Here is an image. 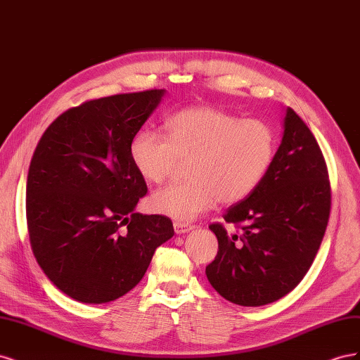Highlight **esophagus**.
<instances>
[{
	"instance_id": "34e87169",
	"label": "esophagus",
	"mask_w": 360,
	"mask_h": 360,
	"mask_svg": "<svg viewBox=\"0 0 360 360\" xmlns=\"http://www.w3.org/2000/svg\"><path fill=\"white\" fill-rule=\"evenodd\" d=\"M191 230H193V226L189 224L174 222V231H176V234H184V233H189Z\"/></svg>"
}]
</instances>
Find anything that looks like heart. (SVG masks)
Wrapping results in <instances>:
<instances>
[{
	"label": "heart",
	"instance_id": "b5f03b06",
	"mask_svg": "<svg viewBox=\"0 0 360 360\" xmlns=\"http://www.w3.org/2000/svg\"><path fill=\"white\" fill-rule=\"evenodd\" d=\"M275 155V135L259 120L210 106L181 110L167 120V136L139 130L129 146L136 172L148 183L167 180L180 160H191L189 180L151 195V212L189 222L219 200L234 204L252 193Z\"/></svg>",
	"mask_w": 360,
	"mask_h": 360
}]
</instances>
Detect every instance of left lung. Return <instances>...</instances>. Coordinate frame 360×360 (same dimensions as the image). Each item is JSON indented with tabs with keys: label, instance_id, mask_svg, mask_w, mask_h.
Masks as SVG:
<instances>
[{
	"label": "left lung",
	"instance_id": "1",
	"mask_svg": "<svg viewBox=\"0 0 360 360\" xmlns=\"http://www.w3.org/2000/svg\"><path fill=\"white\" fill-rule=\"evenodd\" d=\"M281 144L257 189L224 214L240 234L209 228L219 250L205 267L212 287L240 307L284 297L307 275L330 213V184L321 150L303 120L284 111Z\"/></svg>",
	"mask_w": 360,
	"mask_h": 360
}]
</instances>
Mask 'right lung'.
Segmentation results:
<instances>
[{
    "instance_id": "1",
    "label": "right lung",
    "mask_w": 360,
    "mask_h": 360,
    "mask_svg": "<svg viewBox=\"0 0 360 360\" xmlns=\"http://www.w3.org/2000/svg\"><path fill=\"white\" fill-rule=\"evenodd\" d=\"M165 90L115 94L61 114L40 138L27 180L32 252L49 281L82 303L124 296L143 279L169 217L136 213L147 184L129 158L132 138Z\"/></svg>"
}]
</instances>
